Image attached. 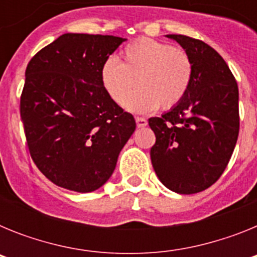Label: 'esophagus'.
<instances>
[{"mask_svg": "<svg viewBox=\"0 0 257 257\" xmlns=\"http://www.w3.org/2000/svg\"><path fill=\"white\" fill-rule=\"evenodd\" d=\"M135 121H136V124H138V127H145L147 124H148V121L145 119L144 117H135Z\"/></svg>", "mask_w": 257, "mask_h": 257, "instance_id": "esophagus-1", "label": "esophagus"}]
</instances>
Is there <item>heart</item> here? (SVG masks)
<instances>
[{
    "mask_svg": "<svg viewBox=\"0 0 257 257\" xmlns=\"http://www.w3.org/2000/svg\"><path fill=\"white\" fill-rule=\"evenodd\" d=\"M124 63L108 58L101 65V82L113 100L122 104L128 92L138 87L124 101L133 112H147L160 105L170 109L185 96L193 74L189 55L172 45L139 38L122 51Z\"/></svg>",
    "mask_w": 257,
    "mask_h": 257,
    "instance_id": "1",
    "label": "heart"
}]
</instances>
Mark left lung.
I'll return each mask as SVG.
<instances>
[{"instance_id": "1", "label": "left lung", "mask_w": 257, "mask_h": 257, "mask_svg": "<svg viewBox=\"0 0 257 257\" xmlns=\"http://www.w3.org/2000/svg\"><path fill=\"white\" fill-rule=\"evenodd\" d=\"M185 50L193 74L185 96L161 117L149 118L151 149L161 183L193 194L216 183L228 166L239 133L238 85L225 60L203 41L167 35Z\"/></svg>"}]
</instances>
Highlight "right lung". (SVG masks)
<instances>
[{
    "label": "right lung",
    "instance_id": "add662e5",
    "mask_svg": "<svg viewBox=\"0 0 257 257\" xmlns=\"http://www.w3.org/2000/svg\"><path fill=\"white\" fill-rule=\"evenodd\" d=\"M126 41L65 33L27 65L20 115L32 160L58 187L94 192L110 176L135 118L109 96L101 65Z\"/></svg>",
    "mask_w": 257,
    "mask_h": 257
}]
</instances>
